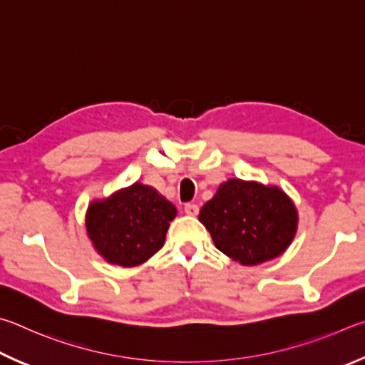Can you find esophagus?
<instances>
[{
    "label": "esophagus",
    "instance_id": "34e87169",
    "mask_svg": "<svg viewBox=\"0 0 365 365\" xmlns=\"http://www.w3.org/2000/svg\"><path fill=\"white\" fill-rule=\"evenodd\" d=\"M184 212L189 216H197L199 215V205H195V203H186V205H184Z\"/></svg>",
    "mask_w": 365,
    "mask_h": 365
}]
</instances>
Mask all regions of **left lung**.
Listing matches in <instances>:
<instances>
[{
	"label": "left lung",
	"mask_w": 365,
	"mask_h": 365,
	"mask_svg": "<svg viewBox=\"0 0 365 365\" xmlns=\"http://www.w3.org/2000/svg\"><path fill=\"white\" fill-rule=\"evenodd\" d=\"M218 250L253 266L282 255L297 232V210L279 187L229 179L199 215Z\"/></svg>",
	"instance_id": "obj_1"
}]
</instances>
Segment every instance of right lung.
<instances>
[{
	"mask_svg": "<svg viewBox=\"0 0 365 365\" xmlns=\"http://www.w3.org/2000/svg\"><path fill=\"white\" fill-rule=\"evenodd\" d=\"M175 216L171 202L155 189L136 182L110 199L91 203L86 231L108 263L131 267L144 263L163 247Z\"/></svg>",
	"mask_w": 365,
	"mask_h": 365,
	"instance_id": "1",
	"label": "right lung"
}]
</instances>
